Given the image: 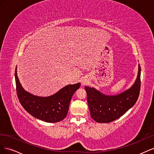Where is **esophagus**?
I'll use <instances>...</instances> for the list:
<instances>
[{
  "label": "esophagus",
  "instance_id": "1",
  "mask_svg": "<svg viewBox=\"0 0 154 154\" xmlns=\"http://www.w3.org/2000/svg\"><path fill=\"white\" fill-rule=\"evenodd\" d=\"M87 80H85V79H83V80H82V85H85L86 83H87Z\"/></svg>",
  "mask_w": 154,
  "mask_h": 154
}]
</instances>
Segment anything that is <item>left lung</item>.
<instances>
[{"label":"left lung","mask_w":154,"mask_h":154,"mask_svg":"<svg viewBox=\"0 0 154 154\" xmlns=\"http://www.w3.org/2000/svg\"><path fill=\"white\" fill-rule=\"evenodd\" d=\"M141 87V67L134 85L117 95H105L94 88L85 87L91 118L95 122L106 123L119 118L135 105Z\"/></svg>","instance_id":"8db88e82"}]
</instances>
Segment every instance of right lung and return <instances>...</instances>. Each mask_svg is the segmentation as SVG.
Listing matches in <instances>:
<instances>
[{"label": "right lung", "mask_w": 154, "mask_h": 154, "mask_svg": "<svg viewBox=\"0 0 154 154\" xmlns=\"http://www.w3.org/2000/svg\"><path fill=\"white\" fill-rule=\"evenodd\" d=\"M15 77L17 96L22 106L33 117L48 123H57L66 117L72 96L81 85L80 83L68 85L53 95L40 97L23 88L17 76V67Z\"/></svg>", "instance_id": "obj_1"}]
</instances>
